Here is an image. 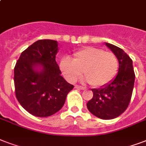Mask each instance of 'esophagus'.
Here are the masks:
<instances>
[{
  "mask_svg": "<svg viewBox=\"0 0 146 146\" xmlns=\"http://www.w3.org/2000/svg\"><path fill=\"white\" fill-rule=\"evenodd\" d=\"M75 88L78 89H81V90H85V89H86V87L81 86H79V85H76Z\"/></svg>",
  "mask_w": 146,
  "mask_h": 146,
  "instance_id": "obj_1",
  "label": "esophagus"
}]
</instances>
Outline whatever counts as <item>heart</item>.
Instances as JSON below:
<instances>
[{"instance_id": "obj_1", "label": "heart", "mask_w": 146, "mask_h": 146, "mask_svg": "<svg viewBox=\"0 0 146 146\" xmlns=\"http://www.w3.org/2000/svg\"><path fill=\"white\" fill-rule=\"evenodd\" d=\"M60 68L67 81L75 82L82 71L91 86L100 87L111 82L117 75L119 61L111 52L96 48H86L74 53L73 60L64 57Z\"/></svg>"}]
</instances>
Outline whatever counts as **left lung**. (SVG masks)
Returning a JSON list of instances; mask_svg holds the SVG:
<instances>
[{"instance_id": "1", "label": "left lung", "mask_w": 146, "mask_h": 146, "mask_svg": "<svg viewBox=\"0 0 146 146\" xmlns=\"http://www.w3.org/2000/svg\"><path fill=\"white\" fill-rule=\"evenodd\" d=\"M119 61L117 75L108 84L93 89V97L87 108L93 115L103 120H111L122 114L129 105L133 90L135 73L133 60L123 49L106 43Z\"/></svg>"}]
</instances>
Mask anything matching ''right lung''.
<instances>
[{"label": "right lung", "instance_id": "1", "mask_svg": "<svg viewBox=\"0 0 146 146\" xmlns=\"http://www.w3.org/2000/svg\"><path fill=\"white\" fill-rule=\"evenodd\" d=\"M57 41L38 40L21 53L14 67L15 94L18 102L29 113L46 117L64 106L66 96L73 89L62 77L55 60ZM41 66V71H35Z\"/></svg>", "mask_w": 146, "mask_h": 146}]
</instances>
